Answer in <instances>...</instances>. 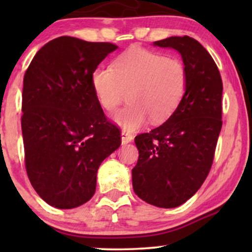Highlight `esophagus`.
Here are the masks:
<instances>
[{
	"label": "esophagus",
	"instance_id": "1",
	"mask_svg": "<svg viewBox=\"0 0 252 252\" xmlns=\"http://www.w3.org/2000/svg\"><path fill=\"white\" fill-rule=\"evenodd\" d=\"M121 136H122V143L123 144H126V143L131 142V141L134 140V136L130 134V132L126 131V130H123V131L121 132Z\"/></svg>",
	"mask_w": 252,
	"mask_h": 252
}]
</instances>
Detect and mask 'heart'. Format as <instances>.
<instances>
[{
  "mask_svg": "<svg viewBox=\"0 0 252 252\" xmlns=\"http://www.w3.org/2000/svg\"><path fill=\"white\" fill-rule=\"evenodd\" d=\"M91 85L98 103L114 111L128 98L129 103L112 116L124 130L166 121L178 109L189 85V70L181 59L158 52L131 47L120 54L112 68L97 67Z\"/></svg>",
  "mask_w": 252,
  "mask_h": 252,
  "instance_id": "b5f03b06",
  "label": "heart"
}]
</instances>
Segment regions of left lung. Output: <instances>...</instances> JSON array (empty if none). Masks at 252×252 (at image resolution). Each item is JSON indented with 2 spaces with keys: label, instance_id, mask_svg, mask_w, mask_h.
<instances>
[{
  "label": "left lung",
  "instance_id": "obj_1",
  "mask_svg": "<svg viewBox=\"0 0 252 252\" xmlns=\"http://www.w3.org/2000/svg\"><path fill=\"white\" fill-rule=\"evenodd\" d=\"M153 45L180 53L189 85L166 122L135 137L132 189L148 204L173 209L192 198L209 175L222 124V82L215 60L193 37L170 36Z\"/></svg>",
  "mask_w": 252,
  "mask_h": 252
}]
</instances>
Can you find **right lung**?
<instances>
[{"mask_svg":"<svg viewBox=\"0 0 252 252\" xmlns=\"http://www.w3.org/2000/svg\"><path fill=\"white\" fill-rule=\"evenodd\" d=\"M117 46L60 36L40 48L22 90L21 128L30 181L57 209H74L96 192L100 163L121 146L91 85L92 72Z\"/></svg>","mask_w":252,"mask_h":252,"instance_id":"1","label":"right lung"}]
</instances>
